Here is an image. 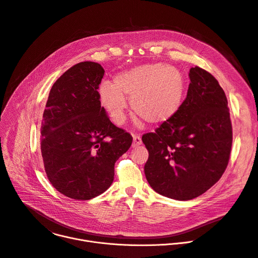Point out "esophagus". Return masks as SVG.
Segmentation results:
<instances>
[{
	"label": "esophagus",
	"mask_w": 258,
	"mask_h": 258,
	"mask_svg": "<svg viewBox=\"0 0 258 258\" xmlns=\"http://www.w3.org/2000/svg\"><path fill=\"white\" fill-rule=\"evenodd\" d=\"M141 144H142L141 137L138 135H134L133 136V147H138Z\"/></svg>",
	"instance_id": "1"
}]
</instances>
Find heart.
Instances as JSON below:
<instances>
[{
    "instance_id": "obj_1",
    "label": "heart",
    "mask_w": 258,
    "mask_h": 258,
    "mask_svg": "<svg viewBox=\"0 0 258 258\" xmlns=\"http://www.w3.org/2000/svg\"><path fill=\"white\" fill-rule=\"evenodd\" d=\"M185 81L179 70L161 63L144 64L118 74L114 84L102 82L98 97L112 120L122 124L132 99L134 113L150 125H160L172 119L180 110Z\"/></svg>"
}]
</instances>
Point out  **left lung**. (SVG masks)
Listing matches in <instances>:
<instances>
[{"label":"left lung","instance_id":"obj_1","mask_svg":"<svg viewBox=\"0 0 258 258\" xmlns=\"http://www.w3.org/2000/svg\"><path fill=\"white\" fill-rule=\"evenodd\" d=\"M178 113L154 133L142 136L148 150L146 179L157 193L191 200L207 192L228 165L232 126L224 90L195 66Z\"/></svg>","mask_w":258,"mask_h":258}]
</instances>
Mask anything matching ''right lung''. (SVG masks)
Segmentation results:
<instances>
[{
  "label": "right lung",
  "mask_w": 258,
  "mask_h": 258,
  "mask_svg": "<svg viewBox=\"0 0 258 258\" xmlns=\"http://www.w3.org/2000/svg\"><path fill=\"white\" fill-rule=\"evenodd\" d=\"M100 64L78 63L53 85L41 122V156L50 183L66 197L89 200L107 191L114 165L132 136L114 125L100 106Z\"/></svg>",
  "instance_id": "obj_1"
}]
</instances>
